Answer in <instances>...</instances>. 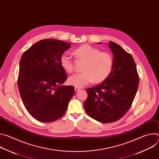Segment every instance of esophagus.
<instances>
[{
  "label": "esophagus",
  "mask_w": 159,
  "mask_h": 159,
  "mask_svg": "<svg viewBox=\"0 0 159 159\" xmlns=\"http://www.w3.org/2000/svg\"><path fill=\"white\" fill-rule=\"evenodd\" d=\"M80 90V88L77 87H75V92H78L79 90Z\"/></svg>",
  "instance_id": "obj_1"
}]
</instances>
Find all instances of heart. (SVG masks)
<instances>
[{"label":"heart","mask_w":159,"mask_h":159,"mask_svg":"<svg viewBox=\"0 0 159 159\" xmlns=\"http://www.w3.org/2000/svg\"><path fill=\"white\" fill-rule=\"evenodd\" d=\"M77 60L84 61L81 73L70 76L68 82L71 85L81 88L94 81L95 83L104 82L109 76L113 66L112 56L107 52H101L98 48L88 44L81 45L74 52ZM62 69L68 73L74 71V62L66 53H63L60 59Z\"/></svg>","instance_id":"obj_1"}]
</instances>
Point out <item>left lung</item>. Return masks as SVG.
Wrapping results in <instances>:
<instances>
[{"label": "left lung", "mask_w": 159, "mask_h": 159, "mask_svg": "<svg viewBox=\"0 0 159 159\" xmlns=\"http://www.w3.org/2000/svg\"><path fill=\"white\" fill-rule=\"evenodd\" d=\"M108 45L113 55L112 71L104 82L86 89L88 96L84 103L87 114L103 123L116 121L126 114L139 84L132 56L114 42Z\"/></svg>", "instance_id": "1"}]
</instances>
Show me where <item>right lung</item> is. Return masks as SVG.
<instances>
[{"label":"right lung","instance_id":"right-lung-1","mask_svg":"<svg viewBox=\"0 0 159 159\" xmlns=\"http://www.w3.org/2000/svg\"><path fill=\"white\" fill-rule=\"evenodd\" d=\"M70 46L58 39H43L21 57L17 80L19 93L26 110L40 122L60 118L75 93L73 86L62 85L67 78L60 63L61 55Z\"/></svg>","mask_w":159,"mask_h":159}]
</instances>
